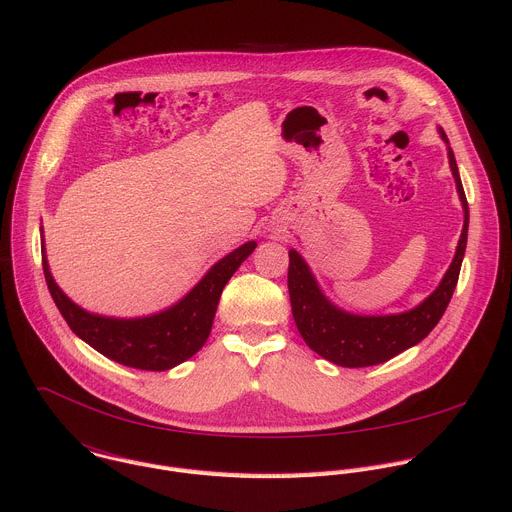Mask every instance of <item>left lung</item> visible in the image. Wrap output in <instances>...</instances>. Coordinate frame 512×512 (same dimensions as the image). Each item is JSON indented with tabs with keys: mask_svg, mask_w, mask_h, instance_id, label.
<instances>
[{
	"mask_svg": "<svg viewBox=\"0 0 512 512\" xmlns=\"http://www.w3.org/2000/svg\"><path fill=\"white\" fill-rule=\"evenodd\" d=\"M443 143L447 145L449 167L455 179L457 196L463 208V228L455 247L451 265L447 267L439 286L410 310L396 314H353L333 304L320 290L314 273L310 271L304 257L290 249L288 269V290L292 302L294 322L306 341V345L327 361L341 367H369L384 363L398 353L421 343L441 320L461 269L463 255L468 243L470 210L463 194L457 163L449 147L443 128H439Z\"/></svg>",
	"mask_w": 512,
	"mask_h": 512,
	"instance_id": "8db88e82",
	"label": "left lung"
}]
</instances>
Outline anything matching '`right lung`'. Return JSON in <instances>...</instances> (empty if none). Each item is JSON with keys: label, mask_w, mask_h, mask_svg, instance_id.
Here are the masks:
<instances>
[{"label": "right lung", "mask_w": 512, "mask_h": 512, "mask_svg": "<svg viewBox=\"0 0 512 512\" xmlns=\"http://www.w3.org/2000/svg\"><path fill=\"white\" fill-rule=\"evenodd\" d=\"M40 243L46 286L71 331L104 357L147 371L171 369L204 347L224 286L257 247L255 241H249L224 255L188 294L161 312L138 318H114L87 312L57 286L46 261L44 237Z\"/></svg>", "instance_id": "add662e5"}]
</instances>
